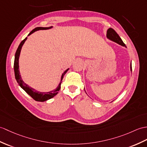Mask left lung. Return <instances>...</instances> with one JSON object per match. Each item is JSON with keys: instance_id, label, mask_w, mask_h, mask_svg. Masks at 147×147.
<instances>
[{"instance_id": "8db88e82", "label": "left lung", "mask_w": 147, "mask_h": 147, "mask_svg": "<svg viewBox=\"0 0 147 147\" xmlns=\"http://www.w3.org/2000/svg\"><path fill=\"white\" fill-rule=\"evenodd\" d=\"M107 37L108 39H110L112 41H113L116 43H117L120 45L124 46L125 47H127L125 46V44L123 42V40H121V39L120 38V37L119 36V35L116 32L115 30L112 29V28H109L107 30ZM130 71H132V68H131V62L130 63Z\"/></svg>"}]
</instances>
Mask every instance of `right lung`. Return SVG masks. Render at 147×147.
Returning a JSON list of instances; mask_svg holds the SVG:
<instances>
[{
    "label": "right lung",
    "mask_w": 147,
    "mask_h": 147,
    "mask_svg": "<svg viewBox=\"0 0 147 147\" xmlns=\"http://www.w3.org/2000/svg\"><path fill=\"white\" fill-rule=\"evenodd\" d=\"M51 28H53V26L48 27H36V28H35L34 29H33L32 31L29 34L28 36H30V34H32L34 33V32L37 31V30H46V29H51ZM27 37H26V38L24 39L20 43L18 48L16 51V54H15L14 64H13V69H14L16 80L17 82H18V83L19 84V86L21 87L22 89L29 95V96H31L34 99V100L37 101H40V102L46 101L47 100H49V99L53 98L54 96H56V95L58 93V91H59L60 88H61V81H62V80H63V76L67 73V71L69 70V68L67 69L62 74L60 83H59V85H58V86L56 88L55 90L49 91V92H40V91H37L35 89H34V88H32L31 87H30L29 85H27V84H26L24 82V81L22 80L21 76L20 75V72H19V56H20V51H21L23 44H24V42H25L26 40H27Z\"/></svg>",
    "instance_id": "right-lung-1"
}]
</instances>
